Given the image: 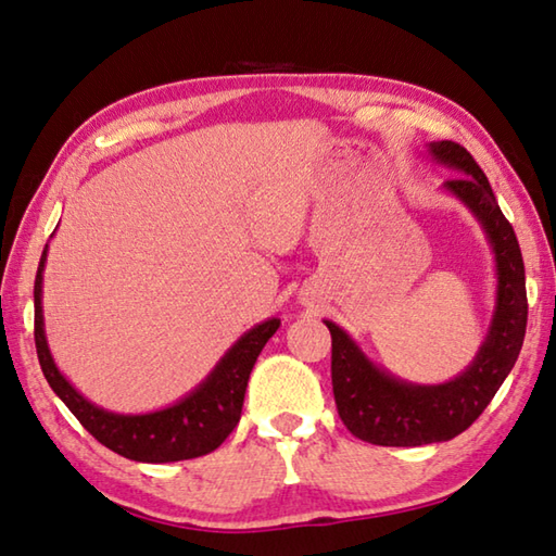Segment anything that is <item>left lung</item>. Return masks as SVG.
<instances>
[{"label":"left lung","mask_w":556,"mask_h":556,"mask_svg":"<svg viewBox=\"0 0 556 556\" xmlns=\"http://www.w3.org/2000/svg\"><path fill=\"white\" fill-rule=\"evenodd\" d=\"M427 154L458 173L441 190L475 216L494 255V311L475 358L445 383H409L374 364L340 325L323 320L332 334V390L344 427L362 441L400 448L451 441L470 427L514 368L528 323L523 255L492 185L455 141H431Z\"/></svg>","instance_id":"obj_1"}]
</instances>
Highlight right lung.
<instances>
[{
  "label": "right lung",
  "instance_id": "right-lung-1",
  "mask_svg": "<svg viewBox=\"0 0 556 556\" xmlns=\"http://www.w3.org/2000/svg\"><path fill=\"white\" fill-rule=\"evenodd\" d=\"M46 263L48 245L42 250L36 289H33L38 362L54 395L70 407L72 415L81 421V427L105 448L137 463L190 460L219 448L241 419L250 371H253L269 337L279 330L281 320L267 318L243 332L228 346L206 378L173 405L139 412V415H123V412L98 407L96 402L84 397L54 364L46 334V318H42V271H46Z\"/></svg>",
  "mask_w": 556,
  "mask_h": 556
}]
</instances>
